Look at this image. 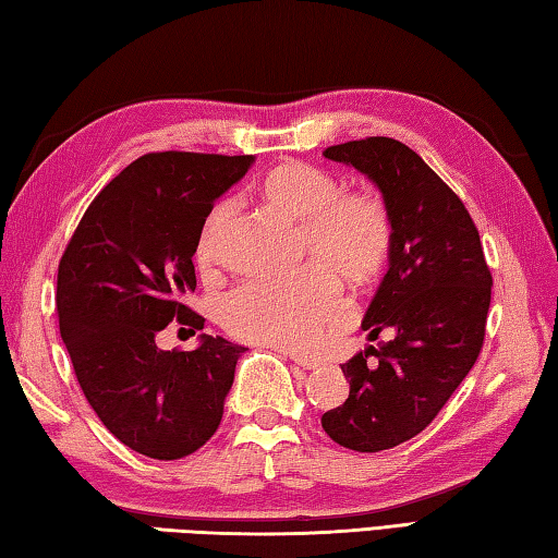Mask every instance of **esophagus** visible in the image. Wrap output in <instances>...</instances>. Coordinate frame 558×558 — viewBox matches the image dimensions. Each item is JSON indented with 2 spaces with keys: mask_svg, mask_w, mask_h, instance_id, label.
I'll list each match as a JSON object with an SVG mask.
<instances>
[{
  "mask_svg": "<svg viewBox=\"0 0 558 558\" xmlns=\"http://www.w3.org/2000/svg\"><path fill=\"white\" fill-rule=\"evenodd\" d=\"M271 350L275 352H279V354H283V356H289V360L293 362V364H299V366H303V369H315V366H318L320 362L315 360V356H308V354H301V352H296V350H287V347H271Z\"/></svg>",
  "mask_w": 558,
  "mask_h": 558,
  "instance_id": "1",
  "label": "esophagus"
}]
</instances>
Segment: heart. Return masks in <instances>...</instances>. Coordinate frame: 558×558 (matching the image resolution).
Masks as SVG:
<instances>
[{
    "instance_id": "heart-1",
    "label": "heart",
    "mask_w": 558,
    "mask_h": 558,
    "mask_svg": "<svg viewBox=\"0 0 558 558\" xmlns=\"http://www.w3.org/2000/svg\"><path fill=\"white\" fill-rule=\"evenodd\" d=\"M262 198L301 220V247L318 259L277 277L240 283L220 303V323L240 340L311 350L347 318L340 275L354 283L374 281L391 250V218L374 194H340L338 177L323 167L289 160L259 184ZM228 204L208 214L196 245L204 267L218 262V238Z\"/></svg>"
}]
</instances>
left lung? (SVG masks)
Wrapping results in <instances>:
<instances>
[{
    "label": "left lung",
    "mask_w": 558,
    "mask_h": 558,
    "mask_svg": "<svg viewBox=\"0 0 558 558\" xmlns=\"http://www.w3.org/2000/svg\"><path fill=\"white\" fill-rule=\"evenodd\" d=\"M323 155L362 172L391 218L388 271L362 320L369 340H391L342 364L350 396L320 417L338 445L381 451L423 433L476 364L493 279L461 198L415 150L376 135Z\"/></svg>",
    "instance_id": "1"
}]
</instances>
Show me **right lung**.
I'll return each instance as SVG.
<instances>
[{
    "label": "right lung",
    "instance_id": "add662e5",
    "mask_svg": "<svg viewBox=\"0 0 558 558\" xmlns=\"http://www.w3.org/2000/svg\"><path fill=\"white\" fill-rule=\"evenodd\" d=\"M252 155L150 153L89 204L58 267V318L77 381L109 433L150 459H182L220 425L245 347L202 332L192 352L160 350L172 320L204 318L194 252L214 202Z\"/></svg>",
    "mask_w": 558,
    "mask_h": 558
}]
</instances>
